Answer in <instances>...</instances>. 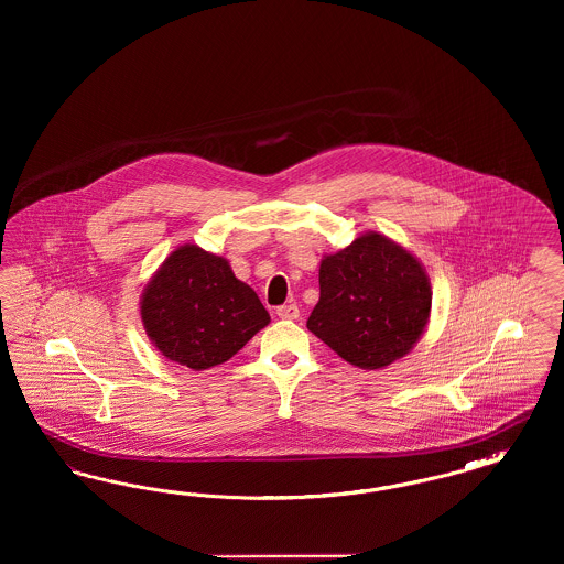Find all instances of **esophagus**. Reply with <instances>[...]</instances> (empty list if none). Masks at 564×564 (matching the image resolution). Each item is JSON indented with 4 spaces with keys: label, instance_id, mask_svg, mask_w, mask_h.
Listing matches in <instances>:
<instances>
[{
    "label": "esophagus",
    "instance_id": "34e87169",
    "mask_svg": "<svg viewBox=\"0 0 564 564\" xmlns=\"http://www.w3.org/2000/svg\"><path fill=\"white\" fill-rule=\"evenodd\" d=\"M276 315H279L281 319H285V322H294V319L300 317V311H297L295 304H283V306L276 308Z\"/></svg>",
    "mask_w": 564,
    "mask_h": 564
}]
</instances>
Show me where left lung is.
I'll return each mask as SVG.
<instances>
[{
	"mask_svg": "<svg viewBox=\"0 0 564 564\" xmlns=\"http://www.w3.org/2000/svg\"><path fill=\"white\" fill-rule=\"evenodd\" d=\"M430 313L425 267L400 242L370 230L323 256L319 302L306 327L350 366L380 370L421 340Z\"/></svg>",
	"mask_w": 564,
	"mask_h": 564,
	"instance_id": "1",
	"label": "left lung"
}]
</instances>
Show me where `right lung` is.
Wrapping results in <instances>:
<instances>
[{"label":"right lung","mask_w":564,"mask_h":564,"mask_svg":"<svg viewBox=\"0 0 564 564\" xmlns=\"http://www.w3.org/2000/svg\"><path fill=\"white\" fill-rule=\"evenodd\" d=\"M139 308L152 345L192 370L228 361L270 323L269 311L228 260L192 242L162 262Z\"/></svg>","instance_id":"1"}]
</instances>
